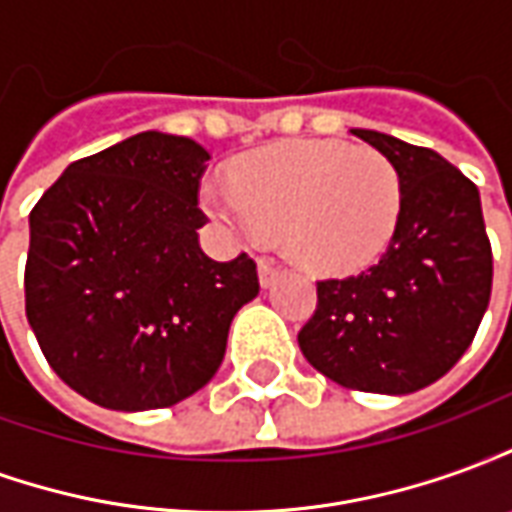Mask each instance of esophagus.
Masks as SVG:
<instances>
[{
	"label": "esophagus",
	"mask_w": 512,
	"mask_h": 512,
	"mask_svg": "<svg viewBox=\"0 0 512 512\" xmlns=\"http://www.w3.org/2000/svg\"><path fill=\"white\" fill-rule=\"evenodd\" d=\"M257 277H260V285H263V288H271V285L282 277V268L274 266V263H268V260H260V266H257Z\"/></svg>",
	"instance_id": "1"
}]
</instances>
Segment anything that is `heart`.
I'll return each mask as SVG.
<instances>
[{
    "label": "heart",
    "mask_w": 512,
    "mask_h": 512,
    "mask_svg": "<svg viewBox=\"0 0 512 512\" xmlns=\"http://www.w3.org/2000/svg\"><path fill=\"white\" fill-rule=\"evenodd\" d=\"M202 205L224 227L263 241L282 227V246L323 277L365 271L395 238L403 183L373 147L293 139L255 150L230 169V183L205 180Z\"/></svg>",
    "instance_id": "heart-1"
}]
</instances>
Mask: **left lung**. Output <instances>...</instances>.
<instances>
[{
    "instance_id": "8db88e82",
    "label": "left lung",
    "mask_w": 512,
    "mask_h": 512,
    "mask_svg": "<svg viewBox=\"0 0 512 512\" xmlns=\"http://www.w3.org/2000/svg\"><path fill=\"white\" fill-rule=\"evenodd\" d=\"M351 134L395 164L403 211L376 266L318 282L299 348L348 389L408 395L450 373L488 310L494 257L480 191L430 147L367 128Z\"/></svg>"
}]
</instances>
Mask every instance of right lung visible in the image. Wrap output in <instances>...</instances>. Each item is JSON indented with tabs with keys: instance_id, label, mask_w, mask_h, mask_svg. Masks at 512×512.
<instances>
[{
	"instance_id": "obj_1",
	"label": "right lung",
	"mask_w": 512,
	"mask_h": 512,
	"mask_svg": "<svg viewBox=\"0 0 512 512\" xmlns=\"http://www.w3.org/2000/svg\"><path fill=\"white\" fill-rule=\"evenodd\" d=\"M211 153L142 131L65 169L29 213L27 318L51 370L112 411L175 406L222 365L260 282L249 255L202 252Z\"/></svg>"
}]
</instances>
